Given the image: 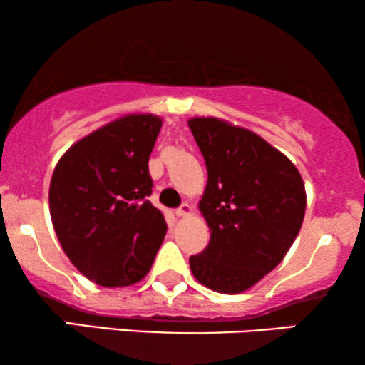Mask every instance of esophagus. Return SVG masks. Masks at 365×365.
<instances>
[{
    "label": "esophagus",
    "mask_w": 365,
    "mask_h": 365,
    "mask_svg": "<svg viewBox=\"0 0 365 365\" xmlns=\"http://www.w3.org/2000/svg\"><path fill=\"white\" fill-rule=\"evenodd\" d=\"M191 211H192L191 206H189L187 202H182V204H181V207H178V209H176V216H178V217L189 216V214H191Z\"/></svg>",
    "instance_id": "1"
}]
</instances>
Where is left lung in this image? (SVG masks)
Segmentation results:
<instances>
[{
	"label": "left lung",
	"mask_w": 365,
	"mask_h": 365,
	"mask_svg": "<svg viewBox=\"0 0 365 365\" xmlns=\"http://www.w3.org/2000/svg\"><path fill=\"white\" fill-rule=\"evenodd\" d=\"M207 168L199 201L211 239L189 257L194 277L239 294L272 271L301 231L306 187L297 168L256 133L217 118L187 121Z\"/></svg>",
	"instance_id": "left-lung-1"
}]
</instances>
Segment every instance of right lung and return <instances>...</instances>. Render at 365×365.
<instances>
[{
  "mask_svg": "<svg viewBox=\"0 0 365 365\" xmlns=\"http://www.w3.org/2000/svg\"><path fill=\"white\" fill-rule=\"evenodd\" d=\"M163 119L129 114L74 143L49 184V212L69 261L103 287H126L151 269L166 236L149 154Z\"/></svg>",
  "mask_w": 365,
  "mask_h": 365,
  "instance_id": "obj_1",
  "label": "right lung"
}]
</instances>
